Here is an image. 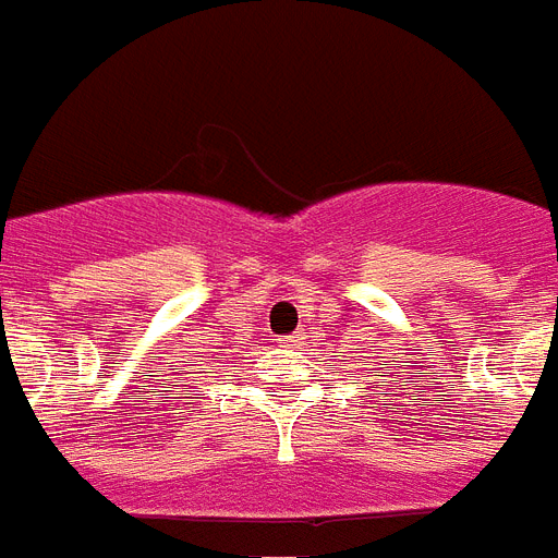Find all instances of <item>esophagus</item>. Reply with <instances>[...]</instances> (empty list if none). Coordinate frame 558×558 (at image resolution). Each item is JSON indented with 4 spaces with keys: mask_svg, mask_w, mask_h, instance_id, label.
<instances>
[{
    "mask_svg": "<svg viewBox=\"0 0 558 558\" xmlns=\"http://www.w3.org/2000/svg\"><path fill=\"white\" fill-rule=\"evenodd\" d=\"M283 343H287V345H298V337H287Z\"/></svg>",
    "mask_w": 558,
    "mask_h": 558,
    "instance_id": "obj_1",
    "label": "esophagus"
}]
</instances>
